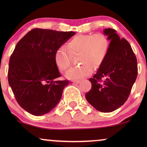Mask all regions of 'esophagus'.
Here are the masks:
<instances>
[{
    "label": "esophagus",
    "mask_w": 147,
    "mask_h": 147,
    "mask_svg": "<svg viewBox=\"0 0 147 147\" xmlns=\"http://www.w3.org/2000/svg\"><path fill=\"white\" fill-rule=\"evenodd\" d=\"M72 82L75 84H79L80 82V80H72Z\"/></svg>",
    "instance_id": "obj_1"
}]
</instances>
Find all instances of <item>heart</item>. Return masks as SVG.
Masks as SVG:
<instances>
[{
    "instance_id": "obj_1",
    "label": "heart",
    "mask_w": 147,
    "mask_h": 147,
    "mask_svg": "<svg viewBox=\"0 0 147 147\" xmlns=\"http://www.w3.org/2000/svg\"><path fill=\"white\" fill-rule=\"evenodd\" d=\"M65 47H61L55 51V63L61 71H65L71 65L72 57L78 55L77 62L81 64L69 69L66 76L71 80L80 79L102 65L109 49V41L102 33L79 35L70 40Z\"/></svg>"
}]
</instances>
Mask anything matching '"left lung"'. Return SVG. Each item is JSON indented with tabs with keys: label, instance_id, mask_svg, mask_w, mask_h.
<instances>
[{
	"label": "left lung",
	"instance_id": "obj_1",
	"mask_svg": "<svg viewBox=\"0 0 147 147\" xmlns=\"http://www.w3.org/2000/svg\"><path fill=\"white\" fill-rule=\"evenodd\" d=\"M110 40L106 57L93 78L87 101L98 111L113 112L127 100L138 74L137 60L129 43L116 31L104 29Z\"/></svg>",
	"mask_w": 147,
	"mask_h": 147
}]
</instances>
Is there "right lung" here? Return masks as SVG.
Instances as JSON below:
<instances>
[{
    "label": "right lung",
    "mask_w": 147,
    "mask_h": 147,
    "mask_svg": "<svg viewBox=\"0 0 147 147\" xmlns=\"http://www.w3.org/2000/svg\"><path fill=\"white\" fill-rule=\"evenodd\" d=\"M75 33L33 29L16 45L10 57L8 80L18 104L32 115L41 116L53 110L69 84L57 80L61 74L55 53Z\"/></svg>",
    "instance_id": "1"
}]
</instances>
